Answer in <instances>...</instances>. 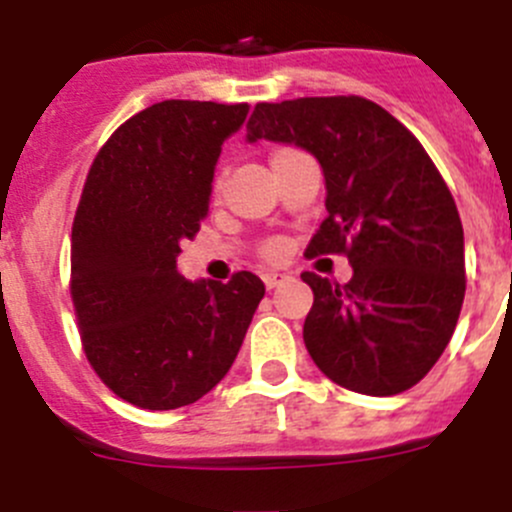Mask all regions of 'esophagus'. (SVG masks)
I'll use <instances>...</instances> for the list:
<instances>
[{
    "mask_svg": "<svg viewBox=\"0 0 512 512\" xmlns=\"http://www.w3.org/2000/svg\"><path fill=\"white\" fill-rule=\"evenodd\" d=\"M290 280V275L287 272H280V270H267L265 275H262V282H265L267 290H275V287H280L282 282Z\"/></svg>",
    "mask_w": 512,
    "mask_h": 512,
    "instance_id": "esophagus-1",
    "label": "esophagus"
}]
</instances>
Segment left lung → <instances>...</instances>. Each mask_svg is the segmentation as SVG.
Here are the masks:
<instances>
[{"mask_svg": "<svg viewBox=\"0 0 512 512\" xmlns=\"http://www.w3.org/2000/svg\"><path fill=\"white\" fill-rule=\"evenodd\" d=\"M310 152L325 175L327 217L307 255L342 252L345 285L302 272L312 287L302 337L332 382L388 398L438 362L465 297L458 207L413 132L365 97L260 102L247 142Z\"/></svg>", "mask_w": 512, "mask_h": 512, "instance_id": "1", "label": "left lung"}]
</instances>
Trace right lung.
<instances>
[{
	"mask_svg": "<svg viewBox=\"0 0 512 512\" xmlns=\"http://www.w3.org/2000/svg\"><path fill=\"white\" fill-rule=\"evenodd\" d=\"M247 104L165 99L104 142L72 225V302L84 355L127 403L175 410L210 393L240 352L265 285L252 272L190 282L182 240L207 217L222 142Z\"/></svg>",
	"mask_w": 512,
	"mask_h": 512,
	"instance_id": "1",
	"label": "right lung"
}]
</instances>
